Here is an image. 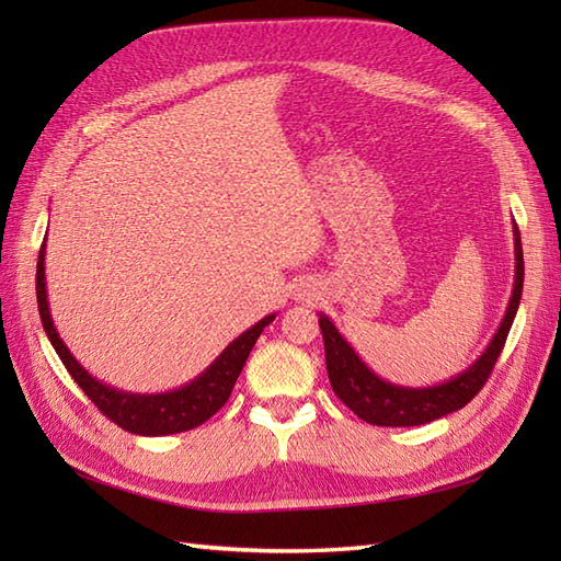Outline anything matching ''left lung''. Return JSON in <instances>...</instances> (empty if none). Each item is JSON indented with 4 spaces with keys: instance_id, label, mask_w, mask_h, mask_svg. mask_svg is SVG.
Wrapping results in <instances>:
<instances>
[{
    "instance_id": "left-lung-1",
    "label": "left lung",
    "mask_w": 561,
    "mask_h": 561,
    "mask_svg": "<svg viewBox=\"0 0 561 561\" xmlns=\"http://www.w3.org/2000/svg\"><path fill=\"white\" fill-rule=\"evenodd\" d=\"M514 253H516V274H514V291H511V301L506 306V313L502 325L494 332L492 342L474 359L465 371L444 380L438 386L426 388H410L390 383L376 376L368 368L359 354L352 350V344L340 335V330L332 325V320L320 313L318 323L323 332L325 342V364L330 386L335 396L347 404V408L359 416V420L376 424V426H420L434 420H440L450 412H458L465 408L490 378L492 368L504 350V342L508 337V330L514 325V318L520 304L523 294V248H520V233L514 224Z\"/></svg>"
}]
</instances>
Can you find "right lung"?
<instances>
[{
  "instance_id": "right-lung-1",
  "label": "right lung",
  "mask_w": 561,
  "mask_h": 561,
  "mask_svg": "<svg viewBox=\"0 0 561 561\" xmlns=\"http://www.w3.org/2000/svg\"><path fill=\"white\" fill-rule=\"evenodd\" d=\"M35 296H38L43 330L47 332V340H50L57 356L62 359L69 376L77 380L79 388L87 392L89 400L96 404L111 422L123 426L125 432L139 436H165L190 432V428L205 424L211 414H217L226 404V400H229L236 386V378L243 371V364L250 350L255 347L260 332L277 318L272 313L262 318L253 328H248L243 335H238L229 347L205 368V371L181 388L169 392H127L113 386H105L103 380L93 378L87 368L75 359V354L67 350L65 340L59 337L50 316V306H47L45 241L38 253Z\"/></svg>"
}]
</instances>
